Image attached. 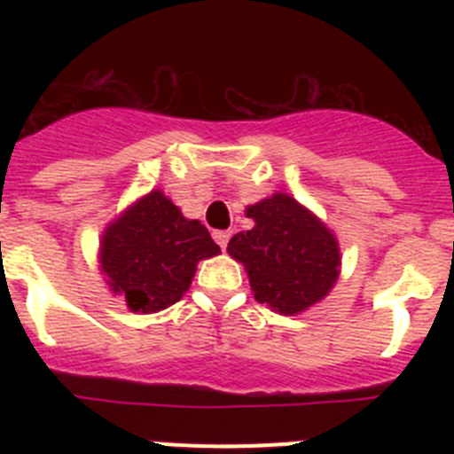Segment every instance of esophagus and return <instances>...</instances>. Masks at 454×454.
I'll return each instance as SVG.
<instances>
[{"instance_id": "1", "label": "esophagus", "mask_w": 454, "mask_h": 454, "mask_svg": "<svg viewBox=\"0 0 454 454\" xmlns=\"http://www.w3.org/2000/svg\"><path fill=\"white\" fill-rule=\"evenodd\" d=\"M214 239H215V243H218V246L224 250V247H227V243H230L231 234H230V231H215Z\"/></svg>"}]
</instances>
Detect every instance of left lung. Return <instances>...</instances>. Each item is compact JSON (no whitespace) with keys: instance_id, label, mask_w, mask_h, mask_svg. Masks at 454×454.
Returning a JSON list of instances; mask_svg holds the SVG:
<instances>
[{"instance_id":"8db88e82","label":"left lung","mask_w":454,"mask_h":454,"mask_svg":"<svg viewBox=\"0 0 454 454\" xmlns=\"http://www.w3.org/2000/svg\"><path fill=\"white\" fill-rule=\"evenodd\" d=\"M252 230L230 240L227 252L246 266L256 302L284 316L307 311L330 295L340 275L334 231L288 192L250 204Z\"/></svg>"}]
</instances>
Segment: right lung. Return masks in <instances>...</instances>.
<instances>
[{"label":"right lung","mask_w":454,"mask_h":454,"mask_svg":"<svg viewBox=\"0 0 454 454\" xmlns=\"http://www.w3.org/2000/svg\"><path fill=\"white\" fill-rule=\"evenodd\" d=\"M215 254L207 227L154 188L106 224L98 259L108 291L129 311L159 314L184 298L198 263Z\"/></svg>","instance_id":"right-lung-1"}]
</instances>
